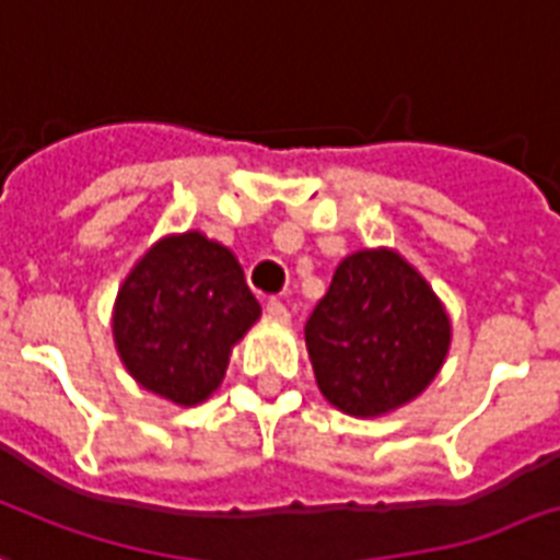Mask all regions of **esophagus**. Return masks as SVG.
<instances>
[{
  "mask_svg": "<svg viewBox=\"0 0 560 560\" xmlns=\"http://www.w3.org/2000/svg\"><path fill=\"white\" fill-rule=\"evenodd\" d=\"M267 317L276 319V323H288L290 311L281 305L279 299H270V302H267Z\"/></svg>",
  "mask_w": 560,
  "mask_h": 560,
  "instance_id": "34e87169",
  "label": "esophagus"
}]
</instances>
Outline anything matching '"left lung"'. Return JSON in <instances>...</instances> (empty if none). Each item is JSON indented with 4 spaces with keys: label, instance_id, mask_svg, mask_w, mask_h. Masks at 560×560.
<instances>
[{
    "label": "left lung",
    "instance_id": "left-lung-1",
    "mask_svg": "<svg viewBox=\"0 0 560 560\" xmlns=\"http://www.w3.org/2000/svg\"><path fill=\"white\" fill-rule=\"evenodd\" d=\"M446 305L396 249H358L337 264L305 323L319 394L337 411L373 420L434 382L450 355Z\"/></svg>",
    "mask_w": 560,
    "mask_h": 560
}]
</instances>
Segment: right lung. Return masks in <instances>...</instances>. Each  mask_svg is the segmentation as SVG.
Returning <instances> with one entry per match:
<instances>
[{"label":"right lung","mask_w":560,"mask_h":560,"mask_svg":"<svg viewBox=\"0 0 560 560\" xmlns=\"http://www.w3.org/2000/svg\"><path fill=\"white\" fill-rule=\"evenodd\" d=\"M258 317L234 252L194 229L140 255L117 290L110 331L143 390L194 408L223 384L232 349Z\"/></svg>","instance_id":"1"}]
</instances>
